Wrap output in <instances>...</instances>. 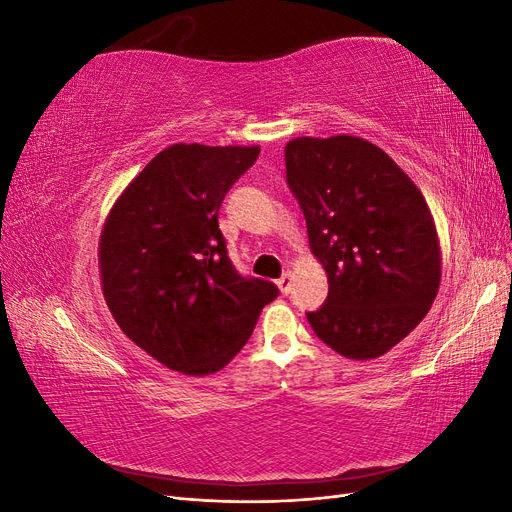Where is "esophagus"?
Wrapping results in <instances>:
<instances>
[{
    "mask_svg": "<svg viewBox=\"0 0 512 512\" xmlns=\"http://www.w3.org/2000/svg\"><path fill=\"white\" fill-rule=\"evenodd\" d=\"M292 282H294V275L290 271H286L280 280H277V288H280L282 294H290L292 290Z\"/></svg>",
    "mask_w": 512,
    "mask_h": 512,
    "instance_id": "34e87169",
    "label": "esophagus"
}]
</instances>
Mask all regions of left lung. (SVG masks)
I'll list each match as a JSON object with an SVG mask.
<instances>
[{"label": "left lung", "mask_w": 512, "mask_h": 512, "mask_svg": "<svg viewBox=\"0 0 512 512\" xmlns=\"http://www.w3.org/2000/svg\"><path fill=\"white\" fill-rule=\"evenodd\" d=\"M286 181L305 215L329 297L307 312L337 354L367 361L389 352L436 299L442 254L421 190L365 138H292Z\"/></svg>", "instance_id": "8db88e82"}]
</instances>
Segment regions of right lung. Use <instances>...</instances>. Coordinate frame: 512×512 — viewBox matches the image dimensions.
<instances>
[{"instance_id":"obj_1","label":"right lung","mask_w":512,"mask_h":512,"mask_svg":"<svg viewBox=\"0 0 512 512\" xmlns=\"http://www.w3.org/2000/svg\"><path fill=\"white\" fill-rule=\"evenodd\" d=\"M258 153L170 145L121 192L102 228V292L115 322L181 374L220 371L280 292L232 267L218 224L226 192Z\"/></svg>"}]
</instances>
